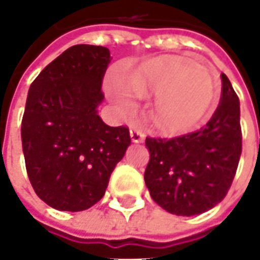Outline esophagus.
I'll return each instance as SVG.
<instances>
[{"mask_svg":"<svg viewBox=\"0 0 260 260\" xmlns=\"http://www.w3.org/2000/svg\"><path fill=\"white\" fill-rule=\"evenodd\" d=\"M131 139L134 143H141V142L145 141V134L142 131L132 129L131 131Z\"/></svg>","mask_w":260,"mask_h":260,"instance_id":"1","label":"esophagus"}]
</instances>
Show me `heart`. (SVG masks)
<instances>
[{
  "label": "heart",
  "mask_w": 260,
  "mask_h": 260,
  "mask_svg": "<svg viewBox=\"0 0 260 260\" xmlns=\"http://www.w3.org/2000/svg\"><path fill=\"white\" fill-rule=\"evenodd\" d=\"M138 97L157 96L152 119L156 128L169 134H185L201 122L217 99V83L212 74L178 58L153 59L143 65L129 82ZM128 89L114 85L110 96L121 111H129L134 102Z\"/></svg>",
  "instance_id": "heart-1"
}]
</instances>
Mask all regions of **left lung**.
Instances as JSON below:
<instances>
[{"label":"left lung","instance_id":"obj_1","mask_svg":"<svg viewBox=\"0 0 260 260\" xmlns=\"http://www.w3.org/2000/svg\"><path fill=\"white\" fill-rule=\"evenodd\" d=\"M221 97L205 128L173 139L146 138L145 182L158 206L177 216L210 210L227 195L242 152L240 100L221 74Z\"/></svg>","mask_w":260,"mask_h":260}]
</instances>
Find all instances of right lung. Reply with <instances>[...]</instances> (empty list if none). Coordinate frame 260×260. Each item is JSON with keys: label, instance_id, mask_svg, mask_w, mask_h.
<instances>
[{"label": "right lung", "instance_id": "obj_1", "mask_svg": "<svg viewBox=\"0 0 260 260\" xmlns=\"http://www.w3.org/2000/svg\"><path fill=\"white\" fill-rule=\"evenodd\" d=\"M108 48L72 46L30 85L22 119L26 171L48 206L80 212L102 199L110 175L131 145L126 126H108L97 107L104 100Z\"/></svg>", "mask_w": 260, "mask_h": 260}]
</instances>
